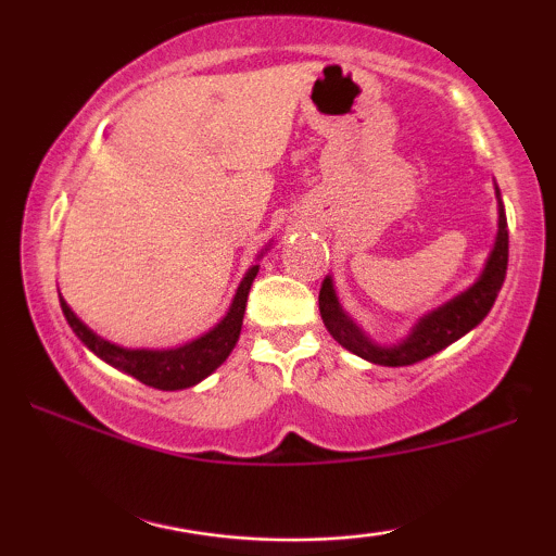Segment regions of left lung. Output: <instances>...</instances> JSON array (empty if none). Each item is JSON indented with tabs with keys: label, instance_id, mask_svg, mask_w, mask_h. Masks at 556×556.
Returning a JSON list of instances; mask_svg holds the SVG:
<instances>
[{
	"label": "left lung",
	"instance_id": "1",
	"mask_svg": "<svg viewBox=\"0 0 556 556\" xmlns=\"http://www.w3.org/2000/svg\"><path fill=\"white\" fill-rule=\"evenodd\" d=\"M496 195H500V190H496ZM507 216H504V206L500 201V232H496L494 251H491L481 279H478L470 290H465L463 295H457L455 300H450V303H444L442 308L431 311L429 316L420 318L416 329H413V334L407 337L405 342L394 344V348H381V344L368 340V337L344 316L329 277L324 279L321 292H318V311H321L324 327L329 329V334L334 337L342 348L361 355V358L379 363V366H413V363L431 358L433 353L444 350L446 344L460 340L463 334H468L470 329L478 327V324L486 318L496 295H500L504 277H507Z\"/></svg>",
	"mask_w": 556,
	"mask_h": 556
}]
</instances>
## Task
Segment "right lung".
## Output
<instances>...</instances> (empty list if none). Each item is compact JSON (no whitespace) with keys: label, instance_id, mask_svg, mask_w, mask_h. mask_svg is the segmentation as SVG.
I'll use <instances>...</instances> for the list:
<instances>
[{"label":"right lung","instance_id":"right-lung-1","mask_svg":"<svg viewBox=\"0 0 556 556\" xmlns=\"http://www.w3.org/2000/svg\"><path fill=\"white\" fill-rule=\"evenodd\" d=\"M256 274L258 266L248 269L245 279H242L238 287V295L232 300V308H229V314L222 318L212 331H206V334L198 337V340L175 350H123L117 348V344H110L106 340H101V337H96L93 331L70 311V305L62 298L60 305L70 329H73L75 334H78V340L86 344L88 350H93L101 361L119 368V371L130 374L132 379L140 381V384L154 389H169L172 392V389L198 384V381L206 379L208 374L216 371V368L227 361V355L232 353L235 342H238L240 337L248 292H251Z\"/></svg>","mask_w":556,"mask_h":556}]
</instances>
